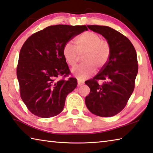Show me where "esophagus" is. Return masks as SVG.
I'll return each mask as SVG.
<instances>
[{
  "label": "esophagus",
  "instance_id": "1",
  "mask_svg": "<svg viewBox=\"0 0 153 153\" xmlns=\"http://www.w3.org/2000/svg\"><path fill=\"white\" fill-rule=\"evenodd\" d=\"M84 84V82L80 79H77V86H80Z\"/></svg>",
  "mask_w": 153,
  "mask_h": 153
}]
</instances>
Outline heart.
<instances>
[{
  "instance_id": "1",
  "label": "heart",
  "mask_w": 153,
  "mask_h": 153,
  "mask_svg": "<svg viewBox=\"0 0 153 153\" xmlns=\"http://www.w3.org/2000/svg\"><path fill=\"white\" fill-rule=\"evenodd\" d=\"M76 46L70 42L64 45L62 53L71 67L76 65L79 55L84 61L71 69V73L77 79L83 80L94 73L96 69H101L106 66L111 55V46L107 40L102 39L98 33L88 31L76 38Z\"/></svg>"
}]
</instances>
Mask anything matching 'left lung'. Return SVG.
<instances>
[{
	"instance_id": "8db88e82",
	"label": "left lung",
	"mask_w": 153,
	"mask_h": 153,
	"mask_svg": "<svg viewBox=\"0 0 153 153\" xmlns=\"http://www.w3.org/2000/svg\"><path fill=\"white\" fill-rule=\"evenodd\" d=\"M88 27L105 37L111 51L106 66L92 79L85 82L90 89L85 102L94 115L112 117L123 109L134 90L138 71L136 52L130 40L113 28L96 25ZM98 80L104 82L98 84Z\"/></svg>"
}]
</instances>
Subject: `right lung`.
<instances>
[{"label":"right lung","instance_id":"add662e5","mask_svg":"<svg viewBox=\"0 0 153 153\" xmlns=\"http://www.w3.org/2000/svg\"><path fill=\"white\" fill-rule=\"evenodd\" d=\"M88 30L86 25H55L33 33L21 48L17 67L21 98L27 109L42 118L63 111L67 96L77 86L62 53L64 45Z\"/></svg>","mask_w":153,"mask_h":153}]
</instances>
